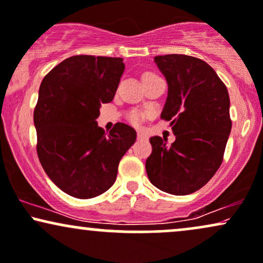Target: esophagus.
Masks as SVG:
<instances>
[{"label": "esophagus", "mask_w": 263, "mask_h": 263, "mask_svg": "<svg viewBox=\"0 0 263 263\" xmlns=\"http://www.w3.org/2000/svg\"><path fill=\"white\" fill-rule=\"evenodd\" d=\"M137 138H138V140H145V138H147V135H145L144 132L138 131L137 132Z\"/></svg>", "instance_id": "34e87169"}]
</instances>
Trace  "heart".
<instances>
[{"label": "heart", "mask_w": 263, "mask_h": 263, "mask_svg": "<svg viewBox=\"0 0 263 263\" xmlns=\"http://www.w3.org/2000/svg\"><path fill=\"white\" fill-rule=\"evenodd\" d=\"M129 120H131L132 123H135V125H138L142 121V115L140 112H132L131 115H129Z\"/></svg>", "instance_id": "1"}]
</instances>
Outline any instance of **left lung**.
<instances>
[{
    "label": "left lung",
    "mask_w": 263,
    "mask_h": 263,
    "mask_svg": "<svg viewBox=\"0 0 263 263\" xmlns=\"http://www.w3.org/2000/svg\"><path fill=\"white\" fill-rule=\"evenodd\" d=\"M167 97L162 119L170 121L175 142L151 137L145 160L149 181L167 194L183 196L204 186L223 160L232 131L227 87L207 62L187 55L156 56Z\"/></svg>",
    "instance_id": "obj_1"
}]
</instances>
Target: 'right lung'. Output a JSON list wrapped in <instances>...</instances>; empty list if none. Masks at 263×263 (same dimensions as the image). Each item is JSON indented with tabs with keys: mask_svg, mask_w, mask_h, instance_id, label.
Returning a JSON list of instances; mask_svg holds the SVG:
<instances>
[{
	"mask_svg": "<svg viewBox=\"0 0 263 263\" xmlns=\"http://www.w3.org/2000/svg\"><path fill=\"white\" fill-rule=\"evenodd\" d=\"M125 65L121 58L78 55L44 77L34 110L37 157L52 182L76 198L107 191L123 154L137 134L119 122L105 135L96 120L115 97Z\"/></svg>",
	"mask_w": 263,
	"mask_h": 263,
	"instance_id": "add662e5",
	"label": "right lung"
}]
</instances>
